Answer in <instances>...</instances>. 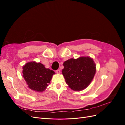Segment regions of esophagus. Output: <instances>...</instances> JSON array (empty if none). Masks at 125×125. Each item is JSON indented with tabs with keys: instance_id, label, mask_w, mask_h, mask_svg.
<instances>
[{
	"instance_id": "1",
	"label": "esophagus",
	"mask_w": 125,
	"mask_h": 125,
	"mask_svg": "<svg viewBox=\"0 0 125 125\" xmlns=\"http://www.w3.org/2000/svg\"><path fill=\"white\" fill-rule=\"evenodd\" d=\"M56 73H57V74H59L60 73V69H58V70H56Z\"/></svg>"
}]
</instances>
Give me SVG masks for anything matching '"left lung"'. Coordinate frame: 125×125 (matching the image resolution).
I'll use <instances>...</instances> for the list:
<instances>
[{"mask_svg":"<svg viewBox=\"0 0 125 125\" xmlns=\"http://www.w3.org/2000/svg\"><path fill=\"white\" fill-rule=\"evenodd\" d=\"M62 73L71 89L81 91L88 86L96 72L95 64L89 57L71 58L63 62Z\"/></svg>","mask_w":125,"mask_h":125,"instance_id":"1","label":"left lung"}]
</instances>
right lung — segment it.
Returning <instances> with one entry per match:
<instances>
[{"label":"right lung","instance_id":"obj_1","mask_svg":"<svg viewBox=\"0 0 125 125\" xmlns=\"http://www.w3.org/2000/svg\"><path fill=\"white\" fill-rule=\"evenodd\" d=\"M23 77L28 87L37 92H43L50 83L53 70L46 68L44 65L35 62H29L23 66Z\"/></svg>","mask_w":125,"mask_h":125}]
</instances>
